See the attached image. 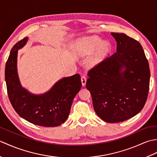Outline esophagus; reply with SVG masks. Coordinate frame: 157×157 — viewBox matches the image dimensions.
<instances>
[{
    "instance_id": "esophagus-1",
    "label": "esophagus",
    "mask_w": 157,
    "mask_h": 157,
    "mask_svg": "<svg viewBox=\"0 0 157 157\" xmlns=\"http://www.w3.org/2000/svg\"><path fill=\"white\" fill-rule=\"evenodd\" d=\"M81 81H82V86H85L86 84V78L85 76H82L81 78Z\"/></svg>"
}]
</instances>
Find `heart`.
<instances>
[{
  "mask_svg": "<svg viewBox=\"0 0 157 157\" xmlns=\"http://www.w3.org/2000/svg\"><path fill=\"white\" fill-rule=\"evenodd\" d=\"M74 54L78 57H86L94 52L88 62L90 68L97 67L111 54L112 47L109 42H102L97 36H86L77 39L73 45Z\"/></svg>",
  "mask_w": 157,
  "mask_h": 157,
  "instance_id": "obj_1",
  "label": "heart"
}]
</instances>
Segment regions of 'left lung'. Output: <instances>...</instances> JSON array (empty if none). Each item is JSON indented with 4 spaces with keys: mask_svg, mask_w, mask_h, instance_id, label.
Returning a JSON list of instances; mask_svg holds the SVG:
<instances>
[{
    "mask_svg": "<svg viewBox=\"0 0 157 157\" xmlns=\"http://www.w3.org/2000/svg\"><path fill=\"white\" fill-rule=\"evenodd\" d=\"M117 52L88 72L86 88L96 114L108 123L124 121L144 107L149 90V65L140 43L111 33Z\"/></svg>",
    "mask_w": 157,
    "mask_h": 157,
    "instance_id": "obj_1",
    "label": "left lung"
}]
</instances>
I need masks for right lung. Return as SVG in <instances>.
I'll use <instances>...</instances> for the list:
<instances>
[{
	"instance_id": "obj_1",
	"label": "right lung",
	"mask_w": 157,
	"mask_h": 157,
	"mask_svg": "<svg viewBox=\"0 0 157 157\" xmlns=\"http://www.w3.org/2000/svg\"><path fill=\"white\" fill-rule=\"evenodd\" d=\"M25 37L13 46L5 66V82L8 96L17 114L33 124L56 127L68 118L73 100L82 88L79 74L59 79L42 94H34L23 88L17 71L18 50L24 47Z\"/></svg>"
}]
</instances>
